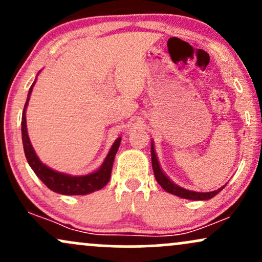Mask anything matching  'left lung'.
<instances>
[{
    "instance_id": "1",
    "label": "left lung",
    "mask_w": 262,
    "mask_h": 262,
    "mask_svg": "<svg viewBox=\"0 0 262 262\" xmlns=\"http://www.w3.org/2000/svg\"><path fill=\"white\" fill-rule=\"evenodd\" d=\"M151 165H152V170H154V175L156 181H158L159 185L161 186L162 188L165 189L166 192L169 193L175 194V196H179L181 198H186V200H192V201H206V200H210L221 192L223 187L215 189V191L212 192H194V191H189V189L182 188L180 186H177L176 183H173L171 180L162 172L160 164H159L158 160V156L155 154V150H154V143H151Z\"/></svg>"
}]
</instances>
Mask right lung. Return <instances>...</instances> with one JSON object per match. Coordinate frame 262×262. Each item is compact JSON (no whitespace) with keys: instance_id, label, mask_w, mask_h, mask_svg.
I'll return each mask as SVG.
<instances>
[{"instance_id":"1","label":"right lung","mask_w":262,"mask_h":262,"mask_svg":"<svg viewBox=\"0 0 262 262\" xmlns=\"http://www.w3.org/2000/svg\"><path fill=\"white\" fill-rule=\"evenodd\" d=\"M35 81L32 83L31 89H29L28 97L25 104V110L22 114V140H23V148H25V154L28 161L29 166L34 171L35 175L41 180V182L47 186L48 188L52 191L56 192L60 194H66V196H80V194H87L91 192L98 191L102 187L107 185L111 179V172H112L114 156H116L117 150L119 148L122 138H118L113 143L112 148L108 152L107 158L104 159L102 166L95 172L89 173L85 176H71L66 175V173L58 172L48 167L43 162L39 160V158L35 154L34 149H33L31 140H29L28 132H27V122H26V108L28 104L29 97L34 86Z\"/></svg>"}]
</instances>
